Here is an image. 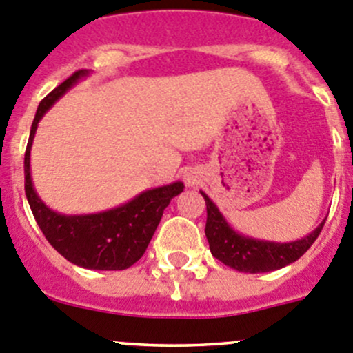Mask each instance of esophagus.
<instances>
[{"label": "esophagus", "instance_id": "34e87169", "mask_svg": "<svg viewBox=\"0 0 353 353\" xmlns=\"http://www.w3.org/2000/svg\"><path fill=\"white\" fill-rule=\"evenodd\" d=\"M184 181H186V184H194V183H196V181H198L196 172H193V170H191V172H188L186 177H184Z\"/></svg>", "mask_w": 353, "mask_h": 353}]
</instances>
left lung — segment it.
Listing matches in <instances>:
<instances>
[{"label":"left lung","instance_id":"left-lung-1","mask_svg":"<svg viewBox=\"0 0 353 353\" xmlns=\"http://www.w3.org/2000/svg\"><path fill=\"white\" fill-rule=\"evenodd\" d=\"M200 193L207 205L205 236L210 245L212 255L239 272H250V274L269 272L295 262L312 246L326 222L323 221L310 234L303 236L302 239H296V241L278 243L250 238V236L239 234L238 231H234L224 219V215L219 212L217 205L203 191Z\"/></svg>","mask_w":353,"mask_h":353}]
</instances>
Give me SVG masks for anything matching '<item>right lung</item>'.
Here are the masks:
<instances>
[{"label":"right lung","instance_id":"add662e5","mask_svg":"<svg viewBox=\"0 0 353 353\" xmlns=\"http://www.w3.org/2000/svg\"><path fill=\"white\" fill-rule=\"evenodd\" d=\"M88 75H90L88 70L74 72L37 107L30 128L29 143H27L26 159H23L26 196L43 234L68 262L94 271H122L141 259L162 219L163 210L174 196L183 193L184 184L176 181L167 186L146 190L128 203L119 205L110 210L85 215L58 214L37 196L30 177V148H32L37 124L58 98L63 97L72 85Z\"/></svg>","mask_w":353,"mask_h":353}]
</instances>
